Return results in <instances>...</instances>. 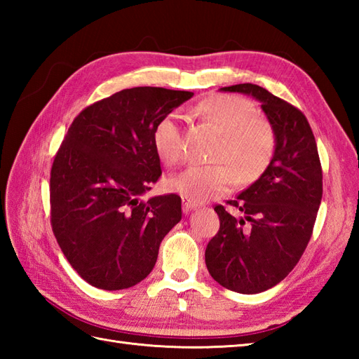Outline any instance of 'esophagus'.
Listing matches in <instances>:
<instances>
[{
  "label": "esophagus",
  "instance_id": "obj_1",
  "mask_svg": "<svg viewBox=\"0 0 359 359\" xmlns=\"http://www.w3.org/2000/svg\"><path fill=\"white\" fill-rule=\"evenodd\" d=\"M199 207H201V205L197 203V202H193V201H189V199H185V197H184V211L187 212V215H188L189 211H193V210L199 208Z\"/></svg>",
  "mask_w": 359,
  "mask_h": 359
}]
</instances>
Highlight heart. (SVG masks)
Instances as JSON below:
<instances>
[{
    "label": "heart",
    "instance_id": "heart-1",
    "mask_svg": "<svg viewBox=\"0 0 359 359\" xmlns=\"http://www.w3.org/2000/svg\"><path fill=\"white\" fill-rule=\"evenodd\" d=\"M196 111L222 135L215 160L232 168L189 166L166 180L168 189L185 199L202 202L231 191L236 179L242 185L255 182L266 170L276 148L274 129L269 121L257 117L256 106L238 95H215L197 104ZM152 144L163 163L180 162L184 157V131L175 114L156 125Z\"/></svg>",
    "mask_w": 359,
    "mask_h": 359
}]
</instances>
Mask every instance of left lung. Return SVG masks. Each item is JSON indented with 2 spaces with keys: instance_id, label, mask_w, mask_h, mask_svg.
Here are the masks:
<instances>
[{
  "instance_id": "left-lung-1",
  "label": "left lung",
  "mask_w": 359,
  "mask_h": 359,
  "mask_svg": "<svg viewBox=\"0 0 359 359\" xmlns=\"http://www.w3.org/2000/svg\"><path fill=\"white\" fill-rule=\"evenodd\" d=\"M220 90L256 98L276 135L261 177L226 202L242 216L215 207L220 228L205 250L212 279L233 292L255 294L279 284L306 251L323 199V170L313 131L293 104L251 83Z\"/></svg>"
}]
</instances>
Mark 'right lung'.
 Instances as JSON below:
<instances>
[{"instance_id":"1","label":"right lung","mask_w":359,"mask_h":359,"mask_svg":"<svg viewBox=\"0 0 359 359\" xmlns=\"http://www.w3.org/2000/svg\"><path fill=\"white\" fill-rule=\"evenodd\" d=\"M188 90L131 88L83 109L53 158L50 224L60 248L88 284L129 288L154 269L160 242L182 219L177 194L140 197L162 170L152 144L160 120Z\"/></svg>"}]
</instances>
